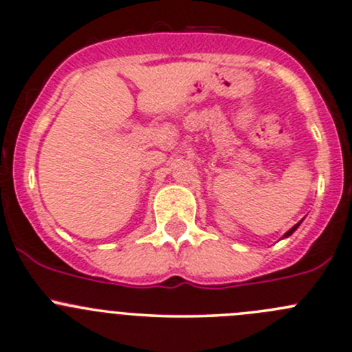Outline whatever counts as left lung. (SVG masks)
I'll return each instance as SVG.
<instances>
[{
  "label": "left lung",
  "instance_id": "1",
  "mask_svg": "<svg viewBox=\"0 0 352 352\" xmlns=\"http://www.w3.org/2000/svg\"><path fill=\"white\" fill-rule=\"evenodd\" d=\"M300 223H302V221H298V223H297V225H294V226H292V228H290V230H289V232H287V233H285V235H283V238H287V236H290V235H292V233H294V232H296V230H297V226H298V225H300Z\"/></svg>",
  "mask_w": 352,
  "mask_h": 352
}]
</instances>
